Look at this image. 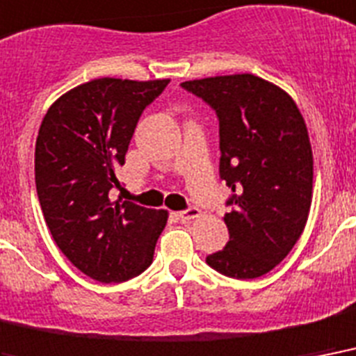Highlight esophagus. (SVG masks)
<instances>
[{"instance_id": "esophagus-1", "label": "esophagus", "mask_w": 356, "mask_h": 356, "mask_svg": "<svg viewBox=\"0 0 356 356\" xmlns=\"http://www.w3.org/2000/svg\"><path fill=\"white\" fill-rule=\"evenodd\" d=\"M178 216H180L181 221H191V219H197V217H200V209H198L197 206H189L187 209L180 211Z\"/></svg>"}]
</instances>
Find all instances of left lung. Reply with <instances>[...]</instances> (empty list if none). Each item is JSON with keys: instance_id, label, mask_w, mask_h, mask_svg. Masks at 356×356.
<instances>
[{"instance_id": "8db88e82", "label": "left lung", "mask_w": 356, "mask_h": 356, "mask_svg": "<svg viewBox=\"0 0 356 356\" xmlns=\"http://www.w3.org/2000/svg\"><path fill=\"white\" fill-rule=\"evenodd\" d=\"M181 89L206 102L219 120V176L232 189L222 250L206 264L232 278H258L301 238L312 204L314 161L296 102L252 74L193 79Z\"/></svg>"}]
</instances>
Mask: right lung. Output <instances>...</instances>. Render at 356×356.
Returning a JSON list of instances; mask_svg holds the SVG:
<instances>
[{"mask_svg":"<svg viewBox=\"0 0 356 356\" xmlns=\"http://www.w3.org/2000/svg\"><path fill=\"white\" fill-rule=\"evenodd\" d=\"M170 79H92L49 107L35 145V184L60 252L98 282H124L154 260L167 211L113 200L140 115Z\"/></svg>","mask_w":356,"mask_h":356,"instance_id":"add662e5","label":"right lung"}]
</instances>
